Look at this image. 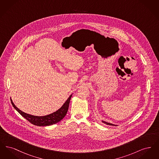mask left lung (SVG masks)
Masks as SVG:
<instances>
[{"label": "left lung", "mask_w": 159, "mask_h": 159, "mask_svg": "<svg viewBox=\"0 0 159 159\" xmlns=\"http://www.w3.org/2000/svg\"><path fill=\"white\" fill-rule=\"evenodd\" d=\"M103 123H104L106 125H112V126H117V125H113V124H111V123H108V122H106V121H102Z\"/></svg>", "instance_id": "8db88e82"}]
</instances>
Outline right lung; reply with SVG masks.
I'll list each match as a JSON object with an SVG mask.
<instances>
[{
  "instance_id": "obj_1",
  "label": "right lung",
  "mask_w": 159,
  "mask_h": 159,
  "mask_svg": "<svg viewBox=\"0 0 159 159\" xmlns=\"http://www.w3.org/2000/svg\"><path fill=\"white\" fill-rule=\"evenodd\" d=\"M71 96L72 94L69 97V98L64 104V105L62 106L58 110H57L53 113L50 114L45 116H35L24 113L14 105L12 100H11V101L12 105L15 108V110L25 119L30 122L31 123L39 126H46L55 124L61 121L65 117V116L68 111V106Z\"/></svg>"
}]
</instances>
